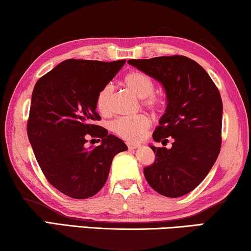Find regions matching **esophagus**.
<instances>
[{"instance_id":"1","label":"esophagus","mask_w":251,"mask_h":251,"mask_svg":"<svg viewBox=\"0 0 251 251\" xmlns=\"http://www.w3.org/2000/svg\"><path fill=\"white\" fill-rule=\"evenodd\" d=\"M127 147L128 149H137L140 147V144H135V143H130V142H127Z\"/></svg>"}]
</instances>
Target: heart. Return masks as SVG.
<instances>
[{
	"instance_id": "1",
	"label": "heart",
	"mask_w": 251,
	"mask_h": 251,
	"mask_svg": "<svg viewBox=\"0 0 251 251\" xmlns=\"http://www.w3.org/2000/svg\"><path fill=\"white\" fill-rule=\"evenodd\" d=\"M123 84L138 98H147L144 102L145 106L151 108L153 110L160 109L162 101L158 97L152 95L153 91H154V82L147 74L142 72H130L125 75L124 80H123ZM113 90V85H104L99 91L98 97H97V108L103 115L110 113ZM149 127L150 119L145 115L119 118L113 124L114 132L129 142L142 140L147 134Z\"/></svg>"
}]
</instances>
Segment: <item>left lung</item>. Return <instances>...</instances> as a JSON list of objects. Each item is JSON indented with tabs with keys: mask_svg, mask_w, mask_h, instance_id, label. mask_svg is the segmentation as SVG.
Segmentation results:
<instances>
[{
	"mask_svg": "<svg viewBox=\"0 0 251 251\" xmlns=\"http://www.w3.org/2000/svg\"><path fill=\"white\" fill-rule=\"evenodd\" d=\"M128 64L161 83L167 107L153 140L173 147L150 148L155 153L144 176L155 192L180 197L204 180L221 148L222 99L214 82L198 63L186 56L129 59Z\"/></svg>",
	"mask_w": 251,
	"mask_h": 251,
	"instance_id": "1",
	"label": "left lung"
}]
</instances>
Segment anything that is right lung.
<instances>
[{"mask_svg": "<svg viewBox=\"0 0 251 251\" xmlns=\"http://www.w3.org/2000/svg\"><path fill=\"white\" fill-rule=\"evenodd\" d=\"M125 62L66 59L33 88L29 142L45 177L66 196L96 195L106 184L114 156L127 150L123 140L95 125L100 119L98 93ZM88 136L101 138L102 143L85 148Z\"/></svg>", "mask_w": 251, "mask_h": 251, "instance_id": "1", "label": "right lung"}]
</instances>
